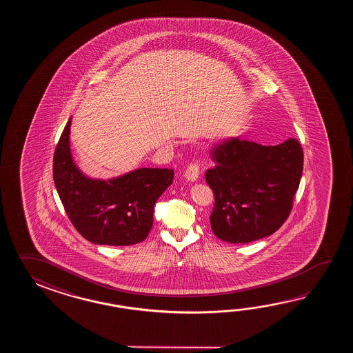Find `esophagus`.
I'll return each mask as SVG.
<instances>
[{
	"label": "esophagus",
	"mask_w": 353,
	"mask_h": 353,
	"mask_svg": "<svg viewBox=\"0 0 353 353\" xmlns=\"http://www.w3.org/2000/svg\"><path fill=\"white\" fill-rule=\"evenodd\" d=\"M184 176L187 178L189 181H195L199 176V165L196 163H192L189 164L187 168V172L184 174Z\"/></svg>",
	"instance_id": "esophagus-1"
}]
</instances>
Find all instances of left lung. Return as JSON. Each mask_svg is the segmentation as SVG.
I'll use <instances>...</instances> for the list:
<instances>
[{"instance_id": "left-lung-1", "label": "left lung", "mask_w": 353, "mask_h": 353, "mask_svg": "<svg viewBox=\"0 0 353 353\" xmlns=\"http://www.w3.org/2000/svg\"><path fill=\"white\" fill-rule=\"evenodd\" d=\"M214 163L205 181L214 193L212 231L219 240L248 243L268 237L285 222L303 173L295 139L275 146L230 137L213 145Z\"/></svg>"}]
</instances>
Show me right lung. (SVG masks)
I'll use <instances>...</instances> for the list:
<instances>
[{
	"label": "right lung",
	"mask_w": 353,
	"mask_h": 353,
	"mask_svg": "<svg viewBox=\"0 0 353 353\" xmlns=\"http://www.w3.org/2000/svg\"><path fill=\"white\" fill-rule=\"evenodd\" d=\"M70 123L60 136L53 161L54 184L75 230L96 245L130 246L148 237L154 205L173 183L174 170L140 168L111 179H93L75 165Z\"/></svg>",
	"instance_id": "obj_1"
}]
</instances>
